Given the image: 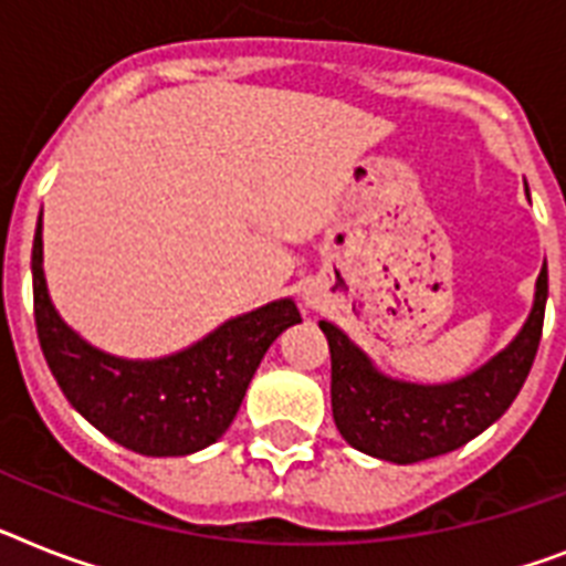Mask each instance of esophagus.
Masks as SVG:
<instances>
[{
  "label": "esophagus",
  "mask_w": 566,
  "mask_h": 566,
  "mask_svg": "<svg viewBox=\"0 0 566 566\" xmlns=\"http://www.w3.org/2000/svg\"><path fill=\"white\" fill-rule=\"evenodd\" d=\"M305 305H307V307H319V298L311 296V293H305Z\"/></svg>",
  "instance_id": "obj_1"
}]
</instances>
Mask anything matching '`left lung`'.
<instances>
[{
    "label": "left lung",
    "mask_w": 566,
    "mask_h": 566,
    "mask_svg": "<svg viewBox=\"0 0 566 566\" xmlns=\"http://www.w3.org/2000/svg\"><path fill=\"white\" fill-rule=\"evenodd\" d=\"M546 261L535 302L517 337L465 378L412 384L389 378L343 328L323 319L331 348V410L339 436L366 457L412 465L462 448L491 427L521 392L541 343L546 307Z\"/></svg>",
    "instance_id": "obj_1"
}]
</instances>
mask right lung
Listing matches in <instances>:
<instances>
[{"mask_svg": "<svg viewBox=\"0 0 566 566\" xmlns=\"http://www.w3.org/2000/svg\"><path fill=\"white\" fill-rule=\"evenodd\" d=\"M31 275L36 337L57 387L95 430L142 457H188L218 442L273 339L302 323L293 298H275L232 316L182 352L130 360L86 343L54 311L43 275V211Z\"/></svg>", "mask_w": 566, "mask_h": 566, "instance_id": "add662e5", "label": "right lung"}]
</instances>
